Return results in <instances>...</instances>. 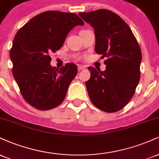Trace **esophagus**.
<instances>
[{
	"instance_id": "esophagus-1",
	"label": "esophagus",
	"mask_w": 159,
	"mask_h": 159,
	"mask_svg": "<svg viewBox=\"0 0 159 159\" xmlns=\"http://www.w3.org/2000/svg\"><path fill=\"white\" fill-rule=\"evenodd\" d=\"M86 68V66H78V70H82V69H84Z\"/></svg>"
}]
</instances>
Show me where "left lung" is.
<instances>
[{"mask_svg":"<svg viewBox=\"0 0 159 159\" xmlns=\"http://www.w3.org/2000/svg\"><path fill=\"white\" fill-rule=\"evenodd\" d=\"M93 27L95 51L107 57L105 71L88 67L87 93L96 107L105 112L120 111L131 100L140 81L141 51L134 34L119 16L108 10L78 13Z\"/></svg>","mask_w":159,"mask_h":159,"instance_id":"left-lung-1","label":"left lung"}]
</instances>
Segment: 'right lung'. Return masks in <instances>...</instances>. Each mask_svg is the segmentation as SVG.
Masks as SVG:
<instances>
[{"instance_id": "obj_1", "label": "right lung", "mask_w": 159, "mask_h": 159, "mask_svg": "<svg viewBox=\"0 0 159 159\" xmlns=\"http://www.w3.org/2000/svg\"><path fill=\"white\" fill-rule=\"evenodd\" d=\"M83 21L75 13L46 11L20 28L12 42V74L21 93L33 107L47 111L60 105L78 72L68 63L60 69L51 66L49 53L63 46L66 36Z\"/></svg>"}]
</instances>
